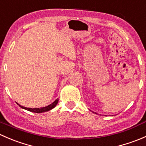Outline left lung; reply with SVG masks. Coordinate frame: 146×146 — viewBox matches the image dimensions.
Returning <instances> with one entry per match:
<instances>
[{"mask_svg":"<svg viewBox=\"0 0 146 146\" xmlns=\"http://www.w3.org/2000/svg\"><path fill=\"white\" fill-rule=\"evenodd\" d=\"M95 114H96V113H95Z\"/></svg>","mask_w":146,"mask_h":146,"instance_id":"obj_1","label":"left lung"}]
</instances>
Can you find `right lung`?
Masks as SVG:
<instances>
[{
  "mask_svg": "<svg viewBox=\"0 0 146 146\" xmlns=\"http://www.w3.org/2000/svg\"><path fill=\"white\" fill-rule=\"evenodd\" d=\"M58 99H56L55 101L54 102L51 103V104L46 106V107H42V108H28V107H23V106L20 105L19 104H18V105L20 106L21 108L25 109V110H28V111H32V112L42 113V112H45V111H49V110H51V109L54 108V107H56V105L57 104V103H58Z\"/></svg>",
  "mask_w": 146,
  "mask_h": 146,
  "instance_id": "add662e5",
  "label": "right lung"
}]
</instances>
